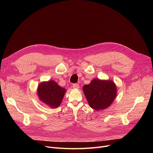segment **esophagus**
I'll return each instance as SVG.
<instances>
[{"instance_id":"34e87169","label":"esophagus","mask_w":153,"mask_h":153,"mask_svg":"<svg viewBox=\"0 0 153 153\" xmlns=\"http://www.w3.org/2000/svg\"><path fill=\"white\" fill-rule=\"evenodd\" d=\"M72 86H73V88H74V89H78V88H79V85L77 83H73V84L72 85Z\"/></svg>"}]
</instances>
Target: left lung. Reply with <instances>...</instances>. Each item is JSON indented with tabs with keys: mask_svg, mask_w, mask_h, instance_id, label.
<instances>
[{
	"mask_svg": "<svg viewBox=\"0 0 153 153\" xmlns=\"http://www.w3.org/2000/svg\"><path fill=\"white\" fill-rule=\"evenodd\" d=\"M83 91L90 107L97 111L110 106L117 94L116 86L113 81L98 79L84 85Z\"/></svg>",
	"mask_w": 153,
	"mask_h": 153,
	"instance_id": "obj_1",
	"label": "left lung"
}]
</instances>
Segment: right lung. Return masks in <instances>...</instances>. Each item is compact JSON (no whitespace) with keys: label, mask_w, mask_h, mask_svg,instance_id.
<instances>
[{"label":"right lung","mask_w":153,"mask_h":153,"mask_svg":"<svg viewBox=\"0 0 153 153\" xmlns=\"http://www.w3.org/2000/svg\"><path fill=\"white\" fill-rule=\"evenodd\" d=\"M65 92V88H62L53 80L41 83L37 89L40 100L53 108L60 105Z\"/></svg>","instance_id":"1"}]
</instances>
